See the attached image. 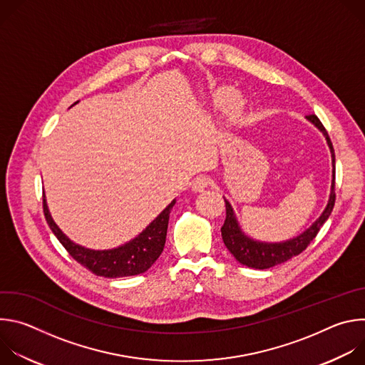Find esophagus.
<instances>
[{"mask_svg": "<svg viewBox=\"0 0 365 365\" xmlns=\"http://www.w3.org/2000/svg\"><path fill=\"white\" fill-rule=\"evenodd\" d=\"M211 185V179L206 176H197L193 182H192V190L193 192H203L207 186Z\"/></svg>", "mask_w": 365, "mask_h": 365, "instance_id": "34e87169", "label": "esophagus"}]
</instances>
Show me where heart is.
<instances>
[{
    "instance_id": "b5f03b06",
    "label": "heart",
    "mask_w": 365,
    "mask_h": 365,
    "mask_svg": "<svg viewBox=\"0 0 365 365\" xmlns=\"http://www.w3.org/2000/svg\"><path fill=\"white\" fill-rule=\"evenodd\" d=\"M235 95V91L231 86H220L212 93V102L217 107H224L225 103L232 98L227 111V121L232 127H241L248 121L250 117V102L241 95Z\"/></svg>"
}]
</instances>
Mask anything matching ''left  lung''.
<instances>
[{
  "label": "left lung",
  "instance_id": "8db88e82",
  "mask_svg": "<svg viewBox=\"0 0 365 365\" xmlns=\"http://www.w3.org/2000/svg\"><path fill=\"white\" fill-rule=\"evenodd\" d=\"M306 120L314 124L325 135L328 147L331 150L332 185H331V193H329V200L327 203V207L321 214V217L306 231L299 234L297 237L282 241V242H263V241L252 240L241 230L231 203L224 197L227 218L221 228L222 240H224V244L228 248V251L242 266L264 270V269H270L277 264H282L294 255H299L303 250H306V247L310 244V241H314V238L319 232L321 227L327 222V220L329 218V215L334 210V205H335V153H334V147H332V143L329 140V135H328L325 127L322 125V123L319 121V118L317 115H314V114L307 115Z\"/></svg>",
  "mask_w": 365,
  "mask_h": 365
}]
</instances>
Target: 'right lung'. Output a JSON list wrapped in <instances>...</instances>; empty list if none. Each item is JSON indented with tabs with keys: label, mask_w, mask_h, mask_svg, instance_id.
Wrapping results in <instances>:
<instances>
[{
	"label": "right lung",
	"mask_w": 365,
	"mask_h": 365,
	"mask_svg": "<svg viewBox=\"0 0 365 365\" xmlns=\"http://www.w3.org/2000/svg\"><path fill=\"white\" fill-rule=\"evenodd\" d=\"M75 103H78V101ZM175 203L176 199H173L158 217L128 242L110 250H92L73 242L63 234V231L51 218L46 196L43 195V211L46 221L61 244L85 269L96 276L108 279L141 274L154 264L165 248L169 217Z\"/></svg>",
	"instance_id": "add662e5"
}]
</instances>
